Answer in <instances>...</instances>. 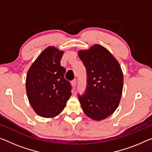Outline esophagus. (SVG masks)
<instances>
[{
  "label": "esophagus",
  "mask_w": 152,
  "mask_h": 152,
  "mask_svg": "<svg viewBox=\"0 0 152 152\" xmlns=\"http://www.w3.org/2000/svg\"><path fill=\"white\" fill-rule=\"evenodd\" d=\"M71 83H72V85H73V87H75L76 85H77V80H76V79H74V80L72 81Z\"/></svg>",
  "instance_id": "34e87169"
}]
</instances>
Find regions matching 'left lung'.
Wrapping results in <instances>:
<instances>
[{"instance_id":"8db88e82","label":"left lung","mask_w":152,"mask_h":152,"mask_svg":"<svg viewBox=\"0 0 152 152\" xmlns=\"http://www.w3.org/2000/svg\"><path fill=\"white\" fill-rule=\"evenodd\" d=\"M78 55L87 73L85 93L78 94L81 108L91 119L104 120L116 110L122 97L121 66L105 48L98 44L88 50H79Z\"/></svg>"}]
</instances>
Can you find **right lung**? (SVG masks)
<instances>
[{
	"label": "right lung",
	"mask_w": 152,
	"mask_h": 152,
	"mask_svg": "<svg viewBox=\"0 0 152 152\" xmlns=\"http://www.w3.org/2000/svg\"><path fill=\"white\" fill-rule=\"evenodd\" d=\"M64 52L50 46L28 71L26 89L30 105L39 115L53 118L62 111L71 96V85L60 64Z\"/></svg>",
	"instance_id": "obj_1"
}]
</instances>
